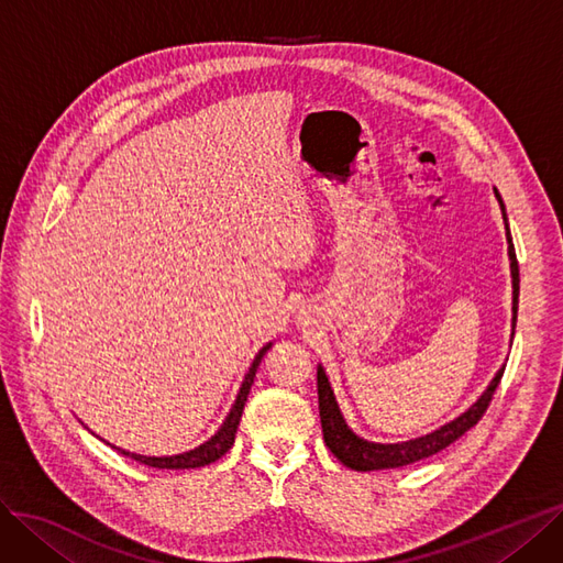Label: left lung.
Returning <instances> with one entry per match:
<instances>
[{"label": "left lung", "instance_id": "obj_1", "mask_svg": "<svg viewBox=\"0 0 563 563\" xmlns=\"http://www.w3.org/2000/svg\"><path fill=\"white\" fill-rule=\"evenodd\" d=\"M494 195L498 199V206H501L504 213V222H506V236H508V257H510V276H512V336H515V322H517V303H519V266H517V257H515V245H512V236L508 229V218H506V206L501 195L494 187ZM506 366H501L496 371L494 380L489 383V387L483 391V397L477 399L466 412H462L460 418H454L452 422L443 424L441 429H435L427 435H420V439H412L406 443H373V441H364L360 435L352 431L343 415L339 410L334 389L329 385V378L322 366H318V404H320V422H322V433H324V443L327 448L334 452L336 460L341 464H345L347 468L355 471H380V468H399V466H408L420 460H427V456L445 450L450 443H454L456 439L477 424V420L483 418L487 406L492 404L494 391L501 383Z\"/></svg>", "mask_w": 563, "mask_h": 563}]
</instances>
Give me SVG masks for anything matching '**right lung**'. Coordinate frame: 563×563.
I'll return each mask as SVG.
<instances>
[{"label": "right lung", "instance_id": "add662e5", "mask_svg": "<svg viewBox=\"0 0 563 563\" xmlns=\"http://www.w3.org/2000/svg\"><path fill=\"white\" fill-rule=\"evenodd\" d=\"M268 347H271V343H266V345L257 352V357H255L253 366H250V371L245 373V380H243V385H241V391H239V397H236L232 410H229V415H227V420L222 422V427L218 429V433L211 435V439H208L203 445H199V448H195V450H190V452L174 454V456H145V454L128 452V450H120V448H115V450H120L122 454L132 456V460H136L139 464L153 466V468H176V471H178V468H199V466H208V464L218 462L220 456H222L224 452H229V448L234 445L243 406H245V401H247L250 387H253V383H255V373H257V368H260L264 355L268 352Z\"/></svg>", "mask_w": 563, "mask_h": 563}]
</instances>
